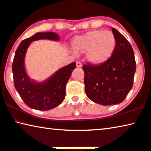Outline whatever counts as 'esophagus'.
<instances>
[{
    "label": "esophagus",
    "instance_id": "obj_1",
    "mask_svg": "<svg viewBox=\"0 0 151 151\" xmlns=\"http://www.w3.org/2000/svg\"><path fill=\"white\" fill-rule=\"evenodd\" d=\"M76 66H77L78 68H81V67L82 66V63L80 62V61H77V62H76Z\"/></svg>",
    "mask_w": 151,
    "mask_h": 151
}]
</instances>
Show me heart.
<instances>
[{"instance_id": "obj_1", "label": "heart", "mask_w": 151, "mask_h": 151, "mask_svg": "<svg viewBox=\"0 0 151 151\" xmlns=\"http://www.w3.org/2000/svg\"><path fill=\"white\" fill-rule=\"evenodd\" d=\"M71 46L77 54L86 52L88 61L97 65L105 63L112 57L116 38L110 31L95 29L76 36L71 41Z\"/></svg>"}]
</instances>
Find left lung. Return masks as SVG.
I'll return each instance as SVG.
<instances>
[{"label": "left lung", "mask_w": 151, "mask_h": 151, "mask_svg": "<svg viewBox=\"0 0 151 151\" xmlns=\"http://www.w3.org/2000/svg\"><path fill=\"white\" fill-rule=\"evenodd\" d=\"M116 47L112 57L101 65H83L87 96L102 105L121 103L133 86L136 61L130 44L117 29L112 28Z\"/></svg>", "instance_id": "8db88e82"}]
</instances>
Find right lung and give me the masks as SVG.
Segmentation results:
<instances>
[{
    "label": "right lung",
    "mask_w": 151,
    "mask_h": 151,
    "mask_svg": "<svg viewBox=\"0 0 151 151\" xmlns=\"http://www.w3.org/2000/svg\"><path fill=\"white\" fill-rule=\"evenodd\" d=\"M41 39L59 40L55 32H39L23 40L16 50L12 66L14 86L25 105L34 109L47 111L59 106L65 97V86L76 64L71 63L59 69L42 82H36L27 76L24 66L25 53L32 41Z\"/></svg>",
    "instance_id": "1"
}]
</instances>
